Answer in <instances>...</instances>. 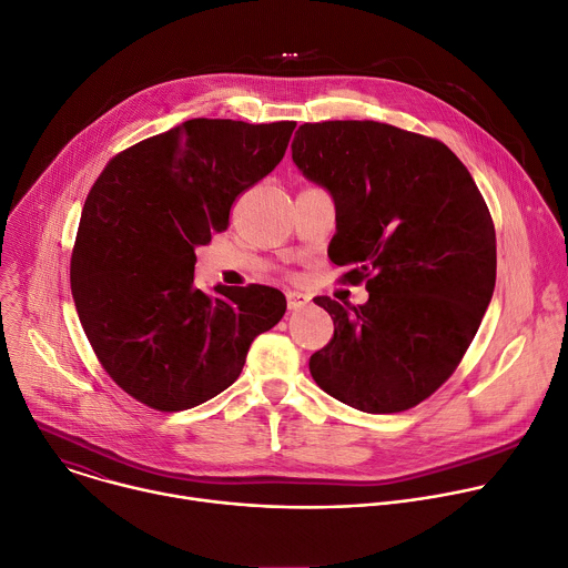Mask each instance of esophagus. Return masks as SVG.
I'll return each mask as SVG.
<instances>
[{"instance_id": "obj_1", "label": "esophagus", "mask_w": 568, "mask_h": 568, "mask_svg": "<svg viewBox=\"0 0 568 568\" xmlns=\"http://www.w3.org/2000/svg\"><path fill=\"white\" fill-rule=\"evenodd\" d=\"M286 302H288L291 311H297V308H302V306H306L311 302V295L300 293V291H288L286 293Z\"/></svg>"}]
</instances>
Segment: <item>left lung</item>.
<instances>
[{
	"instance_id": "obj_1",
	"label": "left lung",
	"mask_w": 568,
	"mask_h": 568,
	"mask_svg": "<svg viewBox=\"0 0 568 568\" xmlns=\"http://www.w3.org/2000/svg\"><path fill=\"white\" fill-rule=\"evenodd\" d=\"M293 162L336 203L329 260L365 282L361 306L321 295L334 338L308 369L334 399L402 413L443 386L471 345L496 284V234L449 146L379 121L304 123Z\"/></svg>"
}]
</instances>
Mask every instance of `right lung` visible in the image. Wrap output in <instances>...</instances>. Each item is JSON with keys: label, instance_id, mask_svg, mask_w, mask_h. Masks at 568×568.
I'll use <instances>...</instances> for the list:
<instances>
[{"label": "right lung", "instance_id": "1", "mask_svg": "<svg viewBox=\"0 0 568 568\" xmlns=\"http://www.w3.org/2000/svg\"><path fill=\"white\" fill-rule=\"evenodd\" d=\"M295 121L189 119L114 155L90 189L72 295L110 379L149 408H194L232 386L250 343L286 311L282 291L196 288V247L284 158Z\"/></svg>", "mask_w": 568, "mask_h": 568}]
</instances>
